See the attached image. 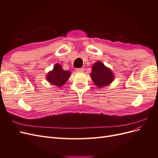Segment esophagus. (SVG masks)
Returning <instances> with one entry per match:
<instances>
[{
	"label": "esophagus",
	"mask_w": 158,
	"mask_h": 158,
	"mask_svg": "<svg viewBox=\"0 0 158 158\" xmlns=\"http://www.w3.org/2000/svg\"><path fill=\"white\" fill-rule=\"evenodd\" d=\"M84 69L83 68H78V69H76V73H82L84 72Z\"/></svg>",
	"instance_id": "obj_1"
}]
</instances>
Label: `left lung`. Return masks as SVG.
<instances>
[{"instance_id": "8db88e82", "label": "left lung", "mask_w": 158, "mask_h": 158, "mask_svg": "<svg viewBox=\"0 0 158 158\" xmlns=\"http://www.w3.org/2000/svg\"><path fill=\"white\" fill-rule=\"evenodd\" d=\"M91 78L98 88H102L111 83L114 76L111 70L107 68L102 62L98 61L92 66Z\"/></svg>"}]
</instances>
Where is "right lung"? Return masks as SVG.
I'll return each instance as SVG.
<instances>
[{
    "mask_svg": "<svg viewBox=\"0 0 158 158\" xmlns=\"http://www.w3.org/2000/svg\"><path fill=\"white\" fill-rule=\"evenodd\" d=\"M70 72L64 70L59 64H56L53 70L47 75V80L53 85L62 86L66 83L70 77Z\"/></svg>",
    "mask_w": 158,
    "mask_h": 158,
    "instance_id": "right-lung-1",
    "label": "right lung"
}]
</instances>
